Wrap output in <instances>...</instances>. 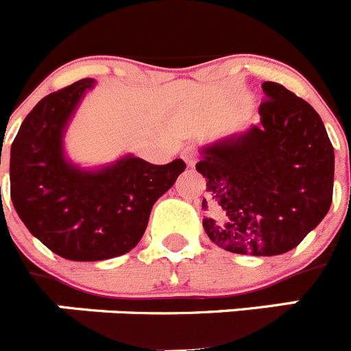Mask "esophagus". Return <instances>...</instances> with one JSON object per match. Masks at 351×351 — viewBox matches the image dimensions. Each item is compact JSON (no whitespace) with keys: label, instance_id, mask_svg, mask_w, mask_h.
Masks as SVG:
<instances>
[{"label":"esophagus","instance_id":"obj_1","mask_svg":"<svg viewBox=\"0 0 351 351\" xmlns=\"http://www.w3.org/2000/svg\"><path fill=\"white\" fill-rule=\"evenodd\" d=\"M197 149L193 147V145H186L184 149H182L181 151V158L182 160L186 161V163H188V165L190 167H193L195 163H197Z\"/></svg>","mask_w":351,"mask_h":351}]
</instances>
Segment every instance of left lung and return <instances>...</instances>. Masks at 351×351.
I'll list each match as a JSON object with an SVG mask.
<instances>
[{
  "instance_id": "1",
  "label": "left lung",
  "mask_w": 351,
  "mask_h": 351,
  "mask_svg": "<svg viewBox=\"0 0 351 351\" xmlns=\"http://www.w3.org/2000/svg\"><path fill=\"white\" fill-rule=\"evenodd\" d=\"M260 123L200 149L204 230L216 246L253 256L293 250L332 204L334 147L306 100L263 82Z\"/></svg>"
}]
</instances>
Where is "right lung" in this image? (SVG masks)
<instances>
[{
	"mask_svg": "<svg viewBox=\"0 0 351 351\" xmlns=\"http://www.w3.org/2000/svg\"><path fill=\"white\" fill-rule=\"evenodd\" d=\"M95 84V79L77 80L42 98L10 149V195L19 218L40 243L73 262L132 251L154 202L186 169L182 160L151 165L133 154L95 169L73 163L64 135Z\"/></svg>",
	"mask_w": 351,
	"mask_h": 351,
	"instance_id": "1",
	"label": "right lung"
}]
</instances>
